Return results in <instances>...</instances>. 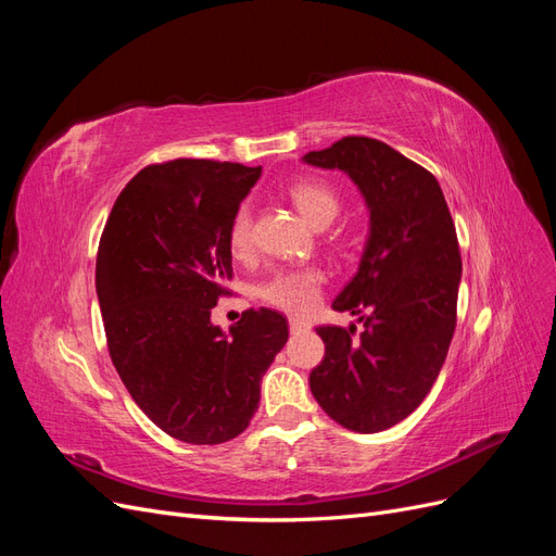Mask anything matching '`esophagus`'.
Here are the masks:
<instances>
[{
	"label": "esophagus",
	"mask_w": 556,
	"mask_h": 556,
	"mask_svg": "<svg viewBox=\"0 0 556 556\" xmlns=\"http://www.w3.org/2000/svg\"><path fill=\"white\" fill-rule=\"evenodd\" d=\"M306 329H308V325H304V323H299V319L290 317V331H292V333H301V331H306Z\"/></svg>",
	"instance_id": "esophagus-1"
}]
</instances>
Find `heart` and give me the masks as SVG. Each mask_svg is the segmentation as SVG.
I'll return each instance as SVG.
<instances>
[{
	"label": "heart",
	"mask_w": 556,
	"mask_h": 556,
	"mask_svg": "<svg viewBox=\"0 0 556 556\" xmlns=\"http://www.w3.org/2000/svg\"><path fill=\"white\" fill-rule=\"evenodd\" d=\"M290 199L313 227H327L341 211V197L325 180H299L290 188ZM229 250L233 257H248L252 250V211L241 206L229 225ZM325 271L319 266L285 268L257 288L264 304L292 315H306L315 308L325 288Z\"/></svg>",
	"instance_id": "b5f03b06"
}]
</instances>
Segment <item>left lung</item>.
I'll use <instances>...</instances> for the list:
<instances>
[{"label":"left lung","instance_id":"8db88e82","mask_svg":"<svg viewBox=\"0 0 556 556\" xmlns=\"http://www.w3.org/2000/svg\"><path fill=\"white\" fill-rule=\"evenodd\" d=\"M304 162L345 172L371 211L359 271L331 308L357 327H317L325 359L311 371L323 410L357 433L406 419L439 378L457 327L462 255L447 201L425 166L378 139L345 137Z\"/></svg>","mask_w":556,"mask_h":556}]
</instances>
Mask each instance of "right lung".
Returning a JSON list of instances; mask_svg holds the SVG:
<instances>
[{"mask_svg": "<svg viewBox=\"0 0 556 556\" xmlns=\"http://www.w3.org/2000/svg\"><path fill=\"white\" fill-rule=\"evenodd\" d=\"M262 166L215 160L150 164L115 199L97 252L109 355L137 406L174 439H237L288 319L250 308L225 333L211 308L231 280L229 225Z\"/></svg>", "mask_w": 556, "mask_h": 556, "instance_id": "1", "label": "right lung"}]
</instances>
